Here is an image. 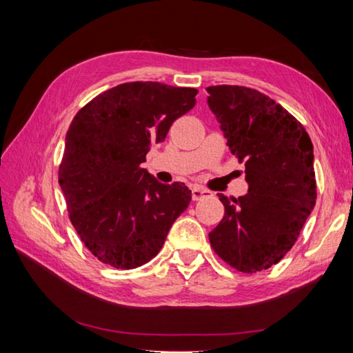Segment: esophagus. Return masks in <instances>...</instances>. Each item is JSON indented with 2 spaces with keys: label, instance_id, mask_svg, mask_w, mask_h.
<instances>
[{
  "label": "esophagus",
  "instance_id": "obj_1",
  "mask_svg": "<svg viewBox=\"0 0 353 353\" xmlns=\"http://www.w3.org/2000/svg\"><path fill=\"white\" fill-rule=\"evenodd\" d=\"M191 194H192V200H194V201H197V200H201L203 197H206L209 192H208V190L201 188V186H194Z\"/></svg>",
  "mask_w": 353,
  "mask_h": 353
}]
</instances>
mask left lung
Segmentation results:
<instances>
[{
	"mask_svg": "<svg viewBox=\"0 0 353 353\" xmlns=\"http://www.w3.org/2000/svg\"><path fill=\"white\" fill-rule=\"evenodd\" d=\"M206 89L209 108L232 154L244 163L249 183L243 197L229 200L220 194L224 216L209 243L238 272H262L291 250L316 205L312 142L287 109L256 89Z\"/></svg>",
	"mask_w": 353,
	"mask_h": 353,
	"instance_id": "8db88e82",
	"label": "left lung"
}]
</instances>
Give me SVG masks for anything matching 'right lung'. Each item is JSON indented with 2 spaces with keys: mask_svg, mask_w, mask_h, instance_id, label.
I'll return each instance as SVG.
<instances>
[{
  "mask_svg": "<svg viewBox=\"0 0 353 353\" xmlns=\"http://www.w3.org/2000/svg\"><path fill=\"white\" fill-rule=\"evenodd\" d=\"M197 92L130 81L97 95L70 124L59 185L74 229L106 265L132 270L153 259L188 208V186L157 182L142 162L196 106Z\"/></svg>",
  "mask_w": 353,
  "mask_h": 353,
  "instance_id": "obj_1",
  "label": "right lung"
}]
</instances>
